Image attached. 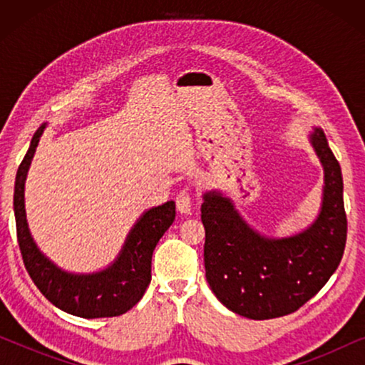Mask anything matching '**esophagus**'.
Masks as SVG:
<instances>
[{
	"label": "esophagus",
	"instance_id": "1",
	"mask_svg": "<svg viewBox=\"0 0 365 365\" xmlns=\"http://www.w3.org/2000/svg\"><path fill=\"white\" fill-rule=\"evenodd\" d=\"M176 207L181 214H189L192 209V196L187 189H182L176 196Z\"/></svg>",
	"mask_w": 365,
	"mask_h": 365
}]
</instances>
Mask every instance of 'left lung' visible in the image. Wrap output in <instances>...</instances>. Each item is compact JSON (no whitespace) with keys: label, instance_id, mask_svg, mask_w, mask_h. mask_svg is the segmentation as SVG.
Masks as SVG:
<instances>
[{"label":"left lung","instance_id":"obj_1","mask_svg":"<svg viewBox=\"0 0 365 365\" xmlns=\"http://www.w3.org/2000/svg\"><path fill=\"white\" fill-rule=\"evenodd\" d=\"M312 146L324 166L322 209L297 236L269 239L247 226L231 199L204 194V266L211 291L239 316L264 321L296 312L341 264L347 239L341 164L326 134L316 129Z\"/></svg>","mask_w":365,"mask_h":365}]
</instances>
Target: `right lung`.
Listing matches in <instances>:
<instances>
[{"label": "right lung", "mask_w": 365, "mask_h": 365, "mask_svg": "<svg viewBox=\"0 0 365 365\" xmlns=\"http://www.w3.org/2000/svg\"><path fill=\"white\" fill-rule=\"evenodd\" d=\"M44 126L34 133L14 182L16 236L24 267L44 297L61 311L84 319L116 317L139 302L151 282V259L159 239L176 217V206L168 201L149 209L136 222L116 262L101 272L76 276L58 269L39 252L29 234L24 212V179Z\"/></svg>", "instance_id": "add662e5"}]
</instances>
